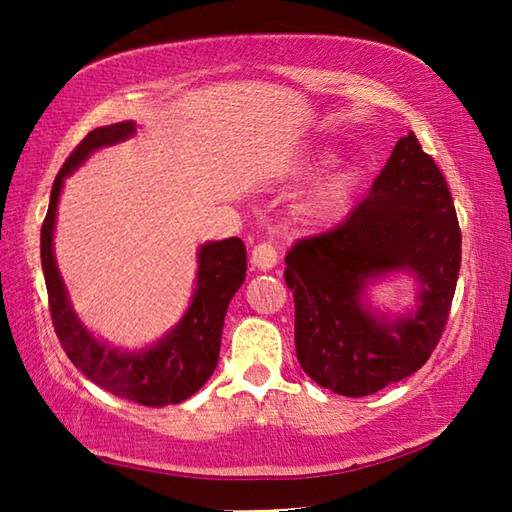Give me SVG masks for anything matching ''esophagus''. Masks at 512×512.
Returning <instances> with one entry per match:
<instances>
[{
	"mask_svg": "<svg viewBox=\"0 0 512 512\" xmlns=\"http://www.w3.org/2000/svg\"><path fill=\"white\" fill-rule=\"evenodd\" d=\"M250 262L253 266H257L259 270H270L273 266H277L279 262V253L273 242H259L253 253H250Z\"/></svg>",
	"mask_w": 512,
	"mask_h": 512,
	"instance_id": "1",
	"label": "esophagus"
}]
</instances>
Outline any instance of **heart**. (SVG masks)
Returning <instances> with one entry per match:
<instances>
[{"instance_id": "b5f03b06", "label": "heart", "mask_w": 512, "mask_h": 512, "mask_svg": "<svg viewBox=\"0 0 512 512\" xmlns=\"http://www.w3.org/2000/svg\"><path fill=\"white\" fill-rule=\"evenodd\" d=\"M356 184V173L352 169H341L325 178L310 198L303 202L301 213L310 222H330L339 217L350 202V195Z\"/></svg>"}]
</instances>
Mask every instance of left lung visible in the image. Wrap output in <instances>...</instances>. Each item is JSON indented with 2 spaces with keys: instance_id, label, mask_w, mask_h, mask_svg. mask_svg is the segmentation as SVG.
Returning <instances> with one entry per match:
<instances>
[{
  "instance_id": "8db88e82",
  "label": "left lung",
  "mask_w": 512,
  "mask_h": 512,
  "mask_svg": "<svg viewBox=\"0 0 512 512\" xmlns=\"http://www.w3.org/2000/svg\"><path fill=\"white\" fill-rule=\"evenodd\" d=\"M460 259L462 233L447 180L411 132L339 226L288 250L284 279L295 299L303 372L350 398L418 372L447 328ZM391 269L416 272L423 290L416 313L385 324L360 306V292Z\"/></svg>"
}]
</instances>
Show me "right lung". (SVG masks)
<instances>
[{
	"label": "right lung",
	"instance_id": "right-lung-1",
	"mask_svg": "<svg viewBox=\"0 0 512 512\" xmlns=\"http://www.w3.org/2000/svg\"><path fill=\"white\" fill-rule=\"evenodd\" d=\"M134 134V123H116L92 129L52 184L50 206L41 224V266L48 288V306L54 332L76 369L110 394L145 407L176 405L193 396L211 378L220 356L226 308L246 277V246L239 237L211 242L200 248L198 284L191 308L165 341L143 354H118L99 343L83 328L65 297L63 281L52 255V231L63 178L94 149L114 145Z\"/></svg>",
	"mask_w": 512,
	"mask_h": 512
}]
</instances>
